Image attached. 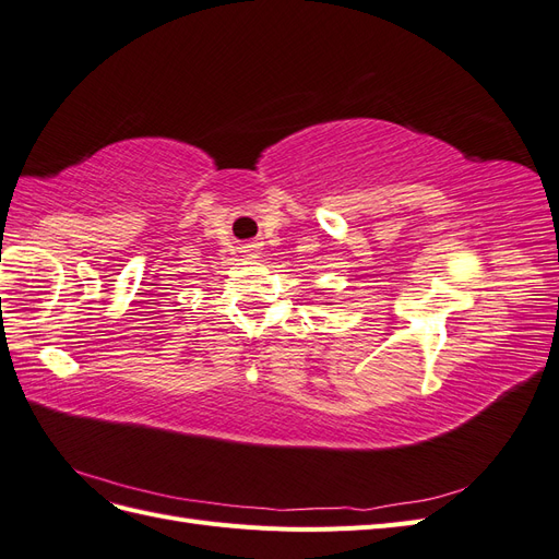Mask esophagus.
Returning a JSON list of instances; mask_svg holds the SVG:
<instances>
[{
    "instance_id": "34e87169",
    "label": "esophagus",
    "mask_w": 559,
    "mask_h": 559,
    "mask_svg": "<svg viewBox=\"0 0 559 559\" xmlns=\"http://www.w3.org/2000/svg\"><path fill=\"white\" fill-rule=\"evenodd\" d=\"M245 253H247V257H249V259H259V253H261V247H259V245H253V242H251V245H247V247H245Z\"/></svg>"
}]
</instances>
